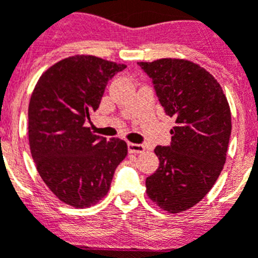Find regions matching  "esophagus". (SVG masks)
<instances>
[{
	"mask_svg": "<svg viewBox=\"0 0 258 258\" xmlns=\"http://www.w3.org/2000/svg\"><path fill=\"white\" fill-rule=\"evenodd\" d=\"M127 150L132 154H142L145 152V146L138 145V143H127Z\"/></svg>",
	"mask_w": 258,
	"mask_h": 258,
	"instance_id": "34e87169",
	"label": "esophagus"
}]
</instances>
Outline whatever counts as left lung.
<instances>
[{
    "label": "left lung",
    "instance_id": "obj_1",
    "mask_svg": "<svg viewBox=\"0 0 258 258\" xmlns=\"http://www.w3.org/2000/svg\"><path fill=\"white\" fill-rule=\"evenodd\" d=\"M152 79L157 98L175 118L172 143L157 146L160 160L146 179L147 197L168 213L197 206L216 183L226 161L231 112L218 81L186 59L138 61Z\"/></svg>",
    "mask_w": 258,
    "mask_h": 258
}]
</instances>
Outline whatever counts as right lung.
I'll return each instance as SVG.
<instances>
[{
  "mask_svg": "<svg viewBox=\"0 0 258 258\" xmlns=\"http://www.w3.org/2000/svg\"><path fill=\"white\" fill-rule=\"evenodd\" d=\"M125 67L94 55L68 56L41 75L31 95L28 138L37 172L60 202L75 208L106 197L127 155L124 141H106L85 126L108 80Z\"/></svg>",
  "mask_w": 258,
  "mask_h": 258,
  "instance_id": "add662e5",
  "label": "right lung"
}]
</instances>
